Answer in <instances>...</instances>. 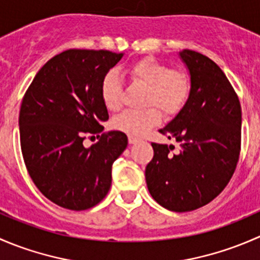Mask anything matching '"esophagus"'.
I'll return each instance as SVG.
<instances>
[{"instance_id": "34e87169", "label": "esophagus", "mask_w": 260, "mask_h": 260, "mask_svg": "<svg viewBox=\"0 0 260 260\" xmlns=\"http://www.w3.org/2000/svg\"><path fill=\"white\" fill-rule=\"evenodd\" d=\"M138 141H140V138L135 137V136H128V142H129L131 145H135V143H137Z\"/></svg>"}]
</instances>
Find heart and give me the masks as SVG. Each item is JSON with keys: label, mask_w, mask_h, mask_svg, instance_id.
Instances as JSON below:
<instances>
[{"label": "heart", "mask_w": 260, "mask_h": 260, "mask_svg": "<svg viewBox=\"0 0 260 260\" xmlns=\"http://www.w3.org/2000/svg\"><path fill=\"white\" fill-rule=\"evenodd\" d=\"M124 73L133 83L145 86V104L151 106L142 111H125L115 118V128L131 136H143L161 120L156 106L165 114H176L190 94L187 75L180 70H171L169 65L153 57L132 62ZM122 90L119 75L109 73L102 83V99L109 111H118L122 107Z\"/></svg>", "instance_id": "1"}]
</instances>
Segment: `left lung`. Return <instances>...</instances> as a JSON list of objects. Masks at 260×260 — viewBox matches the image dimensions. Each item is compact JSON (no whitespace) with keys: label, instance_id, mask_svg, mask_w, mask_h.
I'll return each instance as SVG.
<instances>
[{"label":"left lung","instance_id":"8db88e82","mask_svg":"<svg viewBox=\"0 0 260 260\" xmlns=\"http://www.w3.org/2000/svg\"><path fill=\"white\" fill-rule=\"evenodd\" d=\"M180 57L190 73L188 98L179 114L159 132L174 146L152 143L146 167L149 193L165 209L192 211L225 188L240 154L242 107L226 75L205 55L183 50Z\"/></svg>","mask_w":260,"mask_h":260}]
</instances>
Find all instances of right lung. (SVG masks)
<instances>
[{
  "mask_svg": "<svg viewBox=\"0 0 260 260\" xmlns=\"http://www.w3.org/2000/svg\"><path fill=\"white\" fill-rule=\"evenodd\" d=\"M123 54L70 49L55 55L34 78L21 103L18 125L28 175L45 198L69 210L101 203L112 183V165L128 145L108 120L102 83ZM88 134L99 142L86 149Z\"/></svg>",
  "mask_w": 260,
  "mask_h": 260,
  "instance_id": "add662e5",
  "label": "right lung"
}]
</instances>
